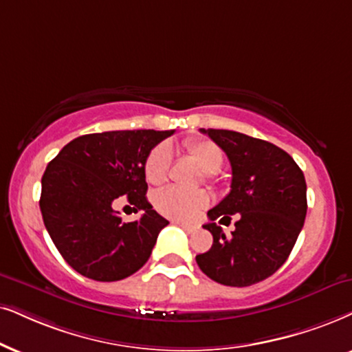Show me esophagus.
Instances as JSON below:
<instances>
[{
    "label": "esophagus",
    "mask_w": 352,
    "mask_h": 352,
    "mask_svg": "<svg viewBox=\"0 0 352 352\" xmlns=\"http://www.w3.org/2000/svg\"><path fill=\"white\" fill-rule=\"evenodd\" d=\"M175 224H177V226H180V228L184 229V230H186V232H193V230L197 229V228H195V226H191V224H185V222H180V221H175Z\"/></svg>",
    "instance_id": "esophagus-1"
}]
</instances>
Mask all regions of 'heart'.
I'll use <instances>...</instances> for the list:
<instances>
[{"mask_svg":"<svg viewBox=\"0 0 352 352\" xmlns=\"http://www.w3.org/2000/svg\"><path fill=\"white\" fill-rule=\"evenodd\" d=\"M184 151L199 170L204 180H212V173L219 170L224 162L222 149L212 141L204 138H191L184 143ZM172 162V151L167 144H159L151 151L144 164L146 180L153 185L166 182ZM209 197L204 190L166 188L159 191L154 198V206L162 216L175 221H191L198 212L208 206Z\"/></svg>","mask_w":352,"mask_h":352,"instance_id":"b5f03b06","label":"heart"}]
</instances>
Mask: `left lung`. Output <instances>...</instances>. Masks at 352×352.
<instances>
[{
	"label": "left lung",
	"mask_w": 352,
	"mask_h": 352,
	"mask_svg": "<svg viewBox=\"0 0 352 352\" xmlns=\"http://www.w3.org/2000/svg\"><path fill=\"white\" fill-rule=\"evenodd\" d=\"M228 154L230 191L208 211L212 245L197 263L212 281L245 287L270 278L287 260L307 214V185L294 159L278 146L230 130H199ZM238 216L230 236L216 219Z\"/></svg>",
	"instance_id": "left-lung-1"
}]
</instances>
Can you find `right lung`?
<instances>
[{
    "instance_id": "add662e5",
    "label": "right lung",
    "mask_w": 352,
    "mask_h": 352,
    "mask_svg": "<svg viewBox=\"0 0 352 352\" xmlns=\"http://www.w3.org/2000/svg\"><path fill=\"white\" fill-rule=\"evenodd\" d=\"M170 131L124 130L79 136L48 164L40 211L71 268L94 281H120L143 266L168 224L151 206L144 164ZM124 197L145 214L122 223L113 209Z\"/></svg>"
}]
</instances>
